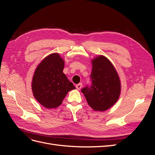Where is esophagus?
<instances>
[{
    "label": "esophagus",
    "instance_id": "obj_1",
    "mask_svg": "<svg viewBox=\"0 0 155 155\" xmlns=\"http://www.w3.org/2000/svg\"><path fill=\"white\" fill-rule=\"evenodd\" d=\"M76 88H77V90H80V89L81 88V87H82V83H79V84H78V85H76Z\"/></svg>",
    "mask_w": 155,
    "mask_h": 155
}]
</instances>
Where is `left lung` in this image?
<instances>
[{
    "label": "left lung",
    "instance_id": "1",
    "mask_svg": "<svg viewBox=\"0 0 155 155\" xmlns=\"http://www.w3.org/2000/svg\"><path fill=\"white\" fill-rule=\"evenodd\" d=\"M91 85L81 89L88 104L96 111L109 109L118 101L121 91L120 80L114 67L104 55L92 60Z\"/></svg>",
    "mask_w": 155,
    "mask_h": 155
}]
</instances>
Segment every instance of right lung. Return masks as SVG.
<instances>
[{
    "instance_id": "1",
    "label": "right lung",
    "mask_w": 155,
    "mask_h": 155,
    "mask_svg": "<svg viewBox=\"0 0 155 155\" xmlns=\"http://www.w3.org/2000/svg\"><path fill=\"white\" fill-rule=\"evenodd\" d=\"M64 61L57 54L45 58L35 69L31 89L35 99L47 109L59 107L67 93L75 89L63 72Z\"/></svg>"
}]
</instances>
